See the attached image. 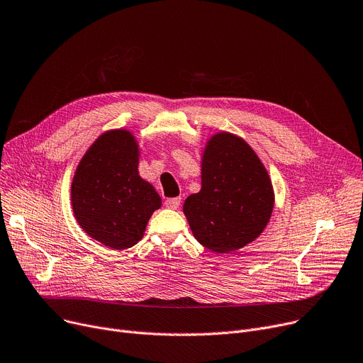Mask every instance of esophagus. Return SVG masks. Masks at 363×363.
Listing matches in <instances>:
<instances>
[{
	"label": "esophagus",
	"instance_id": "obj_1",
	"mask_svg": "<svg viewBox=\"0 0 363 363\" xmlns=\"http://www.w3.org/2000/svg\"><path fill=\"white\" fill-rule=\"evenodd\" d=\"M164 204H166V207H169V208H178L179 204H181V199H179V197L167 199V200L164 201Z\"/></svg>",
	"mask_w": 363,
	"mask_h": 363
}]
</instances>
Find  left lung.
<instances>
[{"instance_id":"8db88e82","label":"left lung","mask_w":363,"mask_h":363,"mask_svg":"<svg viewBox=\"0 0 363 363\" xmlns=\"http://www.w3.org/2000/svg\"><path fill=\"white\" fill-rule=\"evenodd\" d=\"M275 204L268 170L241 137L218 132L201 155V189L186 197L184 215L196 240L213 253L255 241Z\"/></svg>"}]
</instances>
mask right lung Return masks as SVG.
Masks as SVG:
<instances>
[{
    "label": "right lung",
    "instance_id": "add662e5",
    "mask_svg": "<svg viewBox=\"0 0 363 363\" xmlns=\"http://www.w3.org/2000/svg\"><path fill=\"white\" fill-rule=\"evenodd\" d=\"M140 145L128 129H110L92 143L74 170L70 199L76 222L95 241L125 250L145 233L162 206L138 172Z\"/></svg>",
    "mask_w": 363,
    "mask_h": 363
}]
</instances>
